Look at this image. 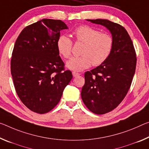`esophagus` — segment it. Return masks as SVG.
Instances as JSON below:
<instances>
[{
  "label": "esophagus",
  "instance_id": "obj_1",
  "mask_svg": "<svg viewBox=\"0 0 149 149\" xmlns=\"http://www.w3.org/2000/svg\"><path fill=\"white\" fill-rule=\"evenodd\" d=\"M72 75H73V76H74V77H75L80 75V74H79V73H76V72H72Z\"/></svg>",
  "mask_w": 149,
  "mask_h": 149
}]
</instances>
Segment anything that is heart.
Returning <instances> with one entry per match:
<instances>
[{
    "label": "heart",
    "instance_id": "b5f03b06",
    "mask_svg": "<svg viewBox=\"0 0 149 149\" xmlns=\"http://www.w3.org/2000/svg\"><path fill=\"white\" fill-rule=\"evenodd\" d=\"M73 35L77 42H83L81 56L73 57L66 62V68L75 72H81L89 68L93 63L99 65L109 57L113 47V39L107 33L87 25L75 28ZM58 53L63 58H68L72 54V41L66 35L58 37L56 42Z\"/></svg>",
    "mask_w": 149,
    "mask_h": 149
}]
</instances>
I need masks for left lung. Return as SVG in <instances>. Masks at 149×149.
Masks as SVG:
<instances>
[{"mask_svg": "<svg viewBox=\"0 0 149 149\" xmlns=\"http://www.w3.org/2000/svg\"><path fill=\"white\" fill-rule=\"evenodd\" d=\"M105 26L111 32L113 47L109 57L100 65L86 72L81 99L95 114L116 108L126 96L135 72L136 58L133 42L122 26L106 19H87Z\"/></svg>", "mask_w": 149, "mask_h": 149, "instance_id": "1", "label": "left lung"}]
</instances>
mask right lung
I'll list each match as a JSON object with an SVG mask.
<instances>
[{"label": "right lung", "mask_w": 149, "mask_h": 149, "mask_svg": "<svg viewBox=\"0 0 149 149\" xmlns=\"http://www.w3.org/2000/svg\"><path fill=\"white\" fill-rule=\"evenodd\" d=\"M60 20L42 19L24 28L14 46L11 74L20 100L35 113L56 107L72 79L56 48L60 31L68 29Z\"/></svg>", "instance_id": "add662e5"}]
</instances>
